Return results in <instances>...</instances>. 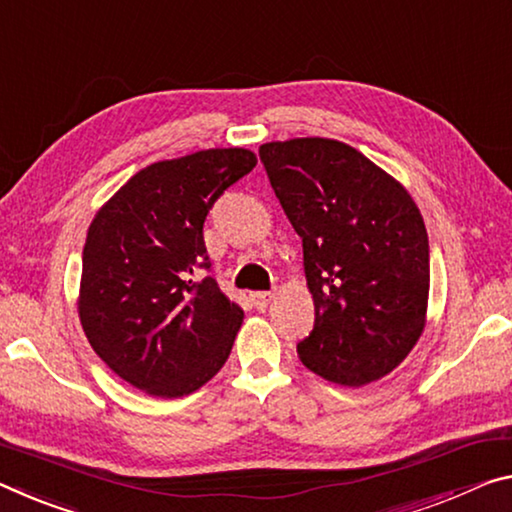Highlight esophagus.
<instances>
[{"instance_id": "obj_1", "label": "esophagus", "mask_w": 512, "mask_h": 512, "mask_svg": "<svg viewBox=\"0 0 512 512\" xmlns=\"http://www.w3.org/2000/svg\"><path fill=\"white\" fill-rule=\"evenodd\" d=\"M275 296L271 294V291H255V294H250V300H253V305L257 307V310H264V307H269V303Z\"/></svg>"}]
</instances>
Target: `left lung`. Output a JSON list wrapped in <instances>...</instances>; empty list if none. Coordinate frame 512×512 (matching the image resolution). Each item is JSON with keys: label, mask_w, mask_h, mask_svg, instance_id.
<instances>
[{"label": "left lung", "mask_w": 512, "mask_h": 512, "mask_svg": "<svg viewBox=\"0 0 512 512\" xmlns=\"http://www.w3.org/2000/svg\"><path fill=\"white\" fill-rule=\"evenodd\" d=\"M259 159L303 239L314 328L298 342V358L337 385L387 376L426 323L431 255L415 200L332 139L264 143Z\"/></svg>", "instance_id": "obj_1"}]
</instances>
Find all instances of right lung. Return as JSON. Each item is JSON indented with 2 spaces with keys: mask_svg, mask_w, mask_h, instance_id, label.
Segmentation results:
<instances>
[{
  "mask_svg": "<svg viewBox=\"0 0 512 512\" xmlns=\"http://www.w3.org/2000/svg\"><path fill=\"white\" fill-rule=\"evenodd\" d=\"M243 148L157 161L95 214L81 255L79 319L93 351L141 392L177 399L214 378L243 310L207 275L202 225L255 168Z\"/></svg>",
  "mask_w": 512,
  "mask_h": 512,
  "instance_id": "obj_1",
  "label": "right lung"
}]
</instances>
